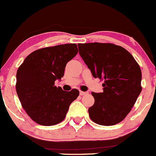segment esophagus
Returning a JSON list of instances; mask_svg holds the SVG:
<instances>
[{"mask_svg": "<svg viewBox=\"0 0 156 156\" xmlns=\"http://www.w3.org/2000/svg\"><path fill=\"white\" fill-rule=\"evenodd\" d=\"M86 94H88V92H83V91H80V95H86Z\"/></svg>", "mask_w": 156, "mask_h": 156, "instance_id": "obj_1", "label": "esophagus"}]
</instances>
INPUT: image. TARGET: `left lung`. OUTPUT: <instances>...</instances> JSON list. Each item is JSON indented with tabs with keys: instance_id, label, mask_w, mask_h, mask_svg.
<instances>
[{
	"instance_id": "left-lung-1",
	"label": "left lung",
	"mask_w": 156,
	"mask_h": 156,
	"mask_svg": "<svg viewBox=\"0 0 156 156\" xmlns=\"http://www.w3.org/2000/svg\"><path fill=\"white\" fill-rule=\"evenodd\" d=\"M79 53L95 78L103 79V92H92L95 103L89 108L91 120L103 126L125 118L142 91V73L125 48L110 43L78 44Z\"/></svg>"
}]
</instances>
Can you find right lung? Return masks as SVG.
Masks as SVG:
<instances>
[{"instance_id": "add662e5", "label": "right lung", "mask_w": 156, "mask_h": 156, "mask_svg": "<svg viewBox=\"0 0 156 156\" xmlns=\"http://www.w3.org/2000/svg\"><path fill=\"white\" fill-rule=\"evenodd\" d=\"M77 53L76 44L38 49L28 55L18 69L16 93L27 115L37 124L52 126L61 122L79 96L77 89L67 92L55 85Z\"/></svg>"}]
</instances>
